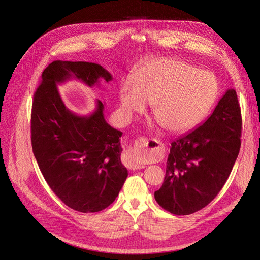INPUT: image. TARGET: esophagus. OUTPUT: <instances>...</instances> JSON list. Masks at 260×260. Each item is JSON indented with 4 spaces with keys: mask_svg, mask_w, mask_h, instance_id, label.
I'll return each instance as SVG.
<instances>
[{
    "mask_svg": "<svg viewBox=\"0 0 260 260\" xmlns=\"http://www.w3.org/2000/svg\"><path fill=\"white\" fill-rule=\"evenodd\" d=\"M164 145L158 140H147L146 138H140L133 146V149L129 156V167L131 169H142L145 165L137 159V155L147 157H156L162 153Z\"/></svg>",
    "mask_w": 260,
    "mask_h": 260,
    "instance_id": "1",
    "label": "esophagus"
}]
</instances>
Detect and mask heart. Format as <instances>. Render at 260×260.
Instances as JSON below:
<instances>
[{"instance_id": "1", "label": "heart", "mask_w": 260, "mask_h": 260, "mask_svg": "<svg viewBox=\"0 0 260 260\" xmlns=\"http://www.w3.org/2000/svg\"><path fill=\"white\" fill-rule=\"evenodd\" d=\"M120 83L119 99L127 114L144 112L146 101L153 113L171 132L193 129L210 112L219 94L216 77L186 61L156 58L141 66Z\"/></svg>"}]
</instances>
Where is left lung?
I'll list each match as a JSON object with an SVG mask.
<instances>
[{
  "instance_id": "obj_1",
  "label": "left lung",
  "mask_w": 260,
  "mask_h": 260,
  "mask_svg": "<svg viewBox=\"0 0 260 260\" xmlns=\"http://www.w3.org/2000/svg\"><path fill=\"white\" fill-rule=\"evenodd\" d=\"M242 117L237 92L226 90L202 125L171 143L166 177L156 202L178 216L214 200L229 178L241 147Z\"/></svg>"
}]
</instances>
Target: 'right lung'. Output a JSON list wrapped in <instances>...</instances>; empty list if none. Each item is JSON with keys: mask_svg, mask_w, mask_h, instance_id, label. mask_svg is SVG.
<instances>
[{"mask_svg": "<svg viewBox=\"0 0 260 260\" xmlns=\"http://www.w3.org/2000/svg\"><path fill=\"white\" fill-rule=\"evenodd\" d=\"M70 79L92 88L113 77L94 62H51L34 95L31 144L39 168L59 200L80 212H98L116 200L128 177L120 160L122 132L106 122L99 100L88 116L69 111L57 84Z\"/></svg>", "mask_w": 260, "mask_h": 260, "instance_id": "right-lung-1", "label": "right lung"}]
</instances>
